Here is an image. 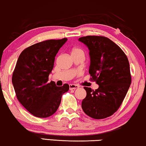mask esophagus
Returning <instances> with one entry per match:
<instances>
[{
	"label": "esophagus",
	"mask_w": 146,
	"mask_h": 146,
	"mask_svg": "<svg viewBox=\"0 0 146 146\" xmlns=\"http://www.w3.org/2000/svg\"><path fill=\"white\" fill-rule=\"evenodd\" d=\"M78 88H79V86L76 85V84H70L69 85V89L71 90H75V89Z\"/></svg>",
	"instance_id": "34e87169"
}]
</instances>
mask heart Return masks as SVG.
Masks as SVG:
<instances>
[{
	"label": "heart",
	"instance_id": "1",
	"mask_svg": "<svg viewBox=\"0 0 146 146\" xmlns=\"http://www.w3.org/2000/svg\"><path fill=\"white\" fill-rule=\"evenodd\" d=\"M84 54V53L82 49L78 48V47H73V48L71 50V54Z\"/></svg>",
	"mask_w": 146,
	"mask_h": 146
}]
</instances>
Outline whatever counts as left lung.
Wrapping results in <instances>:
<instances>
[{"mask_svg": "<svg viewBox=\"0 0 146 146\" xmlns=\"http://www.w3.org/2000/svg\"><path fill=\"white\" fill-rule=\"evenodd\" d=\"M79 41L90 50L91 80L99 84L94 90L84 87L86 96L82 108L94 119H103L116 112L125 98L131 84L127 56L118 45L103 36H86Z\"/></svg>", "mask_w": 146, "mask_h": 146, "instance_id": "obj_1", "label": "left lung"}]
</instances>
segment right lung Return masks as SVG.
<instances>
[{"instance_id":"add662e5","label":"right lung","mask_w":146,"mask_h":146,"mask_svg":"<svg viewBox=\"0 0 146 146\" xmlns=\"http://www.w3.org/2000/svg\"><path fill=\"white\" fill-rule=\"evenodd\" d=\"M67 41L50 39L28 47L20 54L12 75V83L19 102L34 116L47 117L56 111L68 84L56 86L48 82L55 56Z\"/></svg>"}]
</instances>
